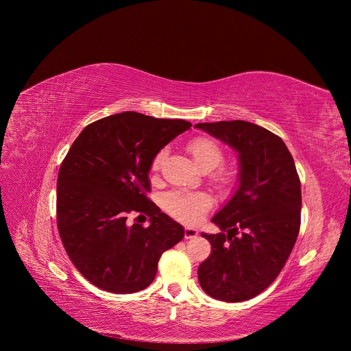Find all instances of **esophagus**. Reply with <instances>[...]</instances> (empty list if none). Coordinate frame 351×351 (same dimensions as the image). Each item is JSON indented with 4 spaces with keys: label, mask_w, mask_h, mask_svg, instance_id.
I'll list each match as a JSON object with an SVG mask.
<instances>
[{
    "label": "esophagus",
    "mask_w": 351,
    "mask_h": 351,
    "mask_svg": "<svg viewBox=\"0 0 351 351\" xmlns=\"http://www.w3.org/2000/svg\"><path fill=\"white\" fill-rule=\"evenodd\" d=\"M197 236V230L193 228H185V239H193Z\"/></svg>",
    "instance_id": "obj_1"
}]
</instances>
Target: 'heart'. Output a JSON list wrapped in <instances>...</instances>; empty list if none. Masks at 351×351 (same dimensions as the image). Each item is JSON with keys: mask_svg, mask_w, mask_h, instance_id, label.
I'll return each instance as SVG.
<instances>
[{"mask_svg": "<svg viewBox=\"0 0 351 351\" xmlns=\"http://www.w3.org/2000/svg\"><path fill=\"white\" fill-rule=\"evenodd\" d=\"M186 149L199 169L209 172L215 167L212 179L219 185H228L233 182L234 173L228 168H217L223 160V149L217 141L209 136H196L189 141ZM166 151H159L151 163V171L159 172L165 160ZM163 208L172 217L185 223H197L210 208V202L205 195L169 192L163 197Z\"/></svg>", "mask_w": 351, "mask_h": 351, "instance_id": "obj_1", "label": "heart"}]
</instances>
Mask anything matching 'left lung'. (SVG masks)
I'll return each instance as SVG.
<instances>
[{"instance_id":"left-lung-1","label":"left lung","mask_w":351,"mask_h":351,"mask_svg":"<svg viewBox=\"0 0 351 351\" xmlns=\"http://www.w3.org/2000/svg\"><path fill=\"white\" fill-rule=\"evenodd\" d=\"M239 152L241 185L202 233L212 252L197 269L200 287L222 302H245L267 289L285 267L300 230L302 189L280 136L246 121L197 123Z\"/></svg>"}]
</instances>
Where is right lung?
<instances>
[{
    "instance_id": "add662e5",
    "label": "right lung",
    "mask_w": 351,
    "mask_h": 351,
    "mask_svg": "<svg viewBox=\"0 0 351 351\" xmlns=\"http://www.w3.org/2000/svg\"><path fill=\"white\" fill-rule=\"evenodd\" d=\"M191 126L128 110L89 123L73 141L58 172L57 226L72 265L94 286L117 294L146 289L162 253L183 239V228L147 197V173L154 156ZM131 213L152 225L131 226Z\"/></svg>"
}]
</instances>
